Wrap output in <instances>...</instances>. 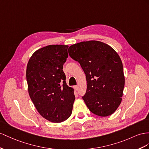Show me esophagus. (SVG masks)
Listing matches in <instances>:
<instances>
[{"instance_id": "esophagus-1", "label": "esophagus", "mask_w": 149, "mask_h": 149, "mask_svg": "<svg viewBox=\"0 0 149 149\" xmlns=\"http://www.w3.org/2000/svg\"><path fill=\"white\" fill-rule=\"evenodd\" d=\"M78 86H75L74 87V89L75 90H77L78 89Z\"/></svg>"}]
</instances>
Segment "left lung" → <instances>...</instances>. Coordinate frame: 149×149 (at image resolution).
Returning a JSON list of instances; mask_svg holds the SVG:
<instances>
[{
    "instance_id": "left-lung-1",
    "label": "left lung",
    "mask_w": 149,
    "mask_h": 149,
    "mask_svg": "<svg viewBox=\"0 0 149 149\" xmlns=\"http://www.w3.org/2000/svg\"><path fill=\"white\" fill-rule=\"evenodd\" d=\"M68 52L86 74L87 91L82 99L87 108L97 116L111 115L121 104L125 86L119 55L109 45L96 40L72 45Z\"/></svg>"
}]
</instances>
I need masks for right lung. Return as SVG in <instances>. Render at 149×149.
Here are the masks:
<instances>
[{
	"label": "right lung",
	"mask_w": 149,
	"mask_h": 149,
	"mask_svg": "<svg viewBox=\"0 0 149 149\" xmlns=\"http://www.w3.org/2000/svg\"><path fill=\"white\" fill-rule=\"evenodd\" d=\"M68 47L53 45L38 49L26 67L30 98L40 115L53 123H60L70 116L75 99L63 71Z\"/></svg>",
	"instance_id": "obj_1"
}]
</instances>
